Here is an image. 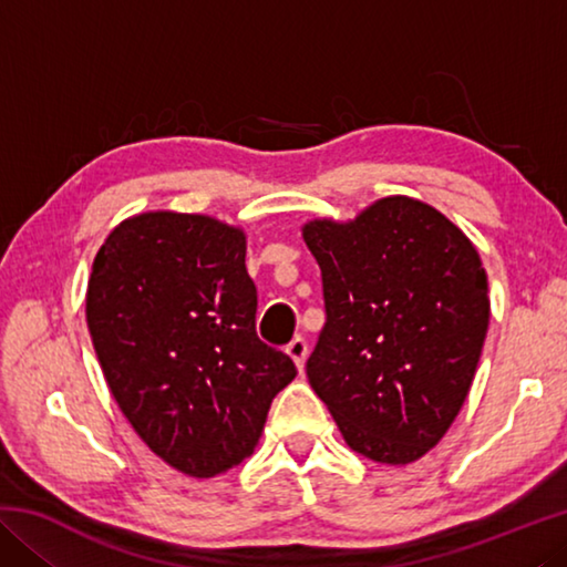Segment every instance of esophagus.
<instances>
[{
  "label": "esophagus",
  "mask_w": 567,
  "mask_h": 567,
  "mask_svg": "<svg viewBox=\"0 0 567 567\" xmlns=\"http://www.w3.org/2000/svg\"><path fill=\"white\" fill-rule=\"evenodd\" d=\"M287 354L295 360L297 368H305V360H307V340L302 338V334H297V338H292V342L287 344Z\"/></svg>",
  "instance_id": "1"
}]
</instances>
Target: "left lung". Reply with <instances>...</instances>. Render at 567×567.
Masks as SVG:
<instances>
[{
    "mask_svg": "<svg viewBox=\"0 0 567 567\" xmlns=\"http://www.w3.org/2000/svg\"><path fill=\"white\" fill-rule=\"evenodd\" d=\"M302 237L328 315L307 380L354 453L415 463L453 425L483 352L491 297L477 249L402 195L352 223L312 219Z\"/></svg>",
    "mask_w": 567,
    "mask_h": 567,
    "instance_id": "1",
    "label": "left lung"
}]
</instances>
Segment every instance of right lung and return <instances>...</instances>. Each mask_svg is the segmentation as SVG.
<instances>
[{"label": "right lung", "instance_id": "add662e5", "mask_svg": "<svg viewBox=\"0 0 567 567\" xmlns=\"http://www.w3.org/2000/svg\"><path fill=\"white\" fill-rule=\"evenodd\" d=\"M245 233L207 215L145 213L104 239L87 328L104 380L152 453L189 477L243 463L297 375L257 338Z\"/></svg>", "mask_w": 567, "mask_h": 567}]
</instances>
